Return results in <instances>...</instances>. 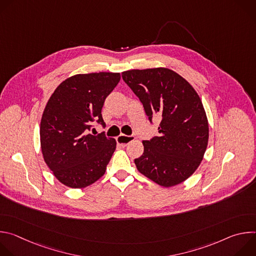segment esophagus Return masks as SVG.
Instances as JSON below:
<instances>
[{
    "label": "esophagus",
    "instance_id": "1",
    "mask_svg": "<svg viewBox=\"0 0 256 256\" xmlns=\"http://www.w3.org/2000/svg\"><path fill=\"white\" fill-rule=\"evenodd\" d=\"M136 138L134 136H126V134H120L116 138V142L122 147H126L130 142H132Z\"/></svg>",
    "mask_w": 256,
    "mask_h": 256
}]
</instances>
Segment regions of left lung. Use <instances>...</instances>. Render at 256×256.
Wrapping results in <instances>:
<instances>
[{
    "instance_id": "1",
    "label": "left lung",
    "mask_w": 256,
    "mask_h": 256,
    "mask_svg": "<svg viewBox=\"0 0 256 256\" xmlns=\"http://www.w3.org/2000/svg\"><path fill=\"white\" fill-rule=\"evenodd\" d=\"M122 76L149 120L161 116L160 136L142 140L144 153L134 159L136 169L164 188L186 181L200 166L208 142V118L198 94L167 68L130 70Z\"/></svg>"
}]
</instances>
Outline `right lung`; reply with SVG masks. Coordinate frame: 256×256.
<instances>
[{
  "label": "right lung",
  "instance_id": "obj_1",
  "mask_svg": "<svg viewBox=\"0 0 256 256\" xmlns=\"http://www.w3.org/2000/svg\"><path fill=\"white\" fill-rule=\"evenodd\" d=\"M120 80V72L78 74L62 81L48 99L40 122L42 152L66 186L84 188L104 175L116 140L87 132L94 120L105 126L102 107Z\"/></svg>",
  "mask_w": 256,
  "mask_h": 256
}]
</instances>
